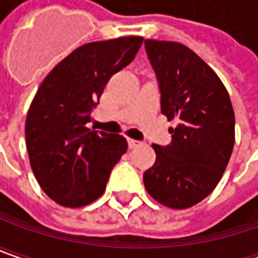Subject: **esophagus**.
Returning <instances> with one entry per match:
<instances>
[{
	"instance_id": "34e87169",
	"label": "esophagus",
	"mask_w": 258,
	"mask_h": 258,
	"mask_svg": "<svg viewBox=\"0 0 258 258\" xmlns=\"http://www.w3.org/2000/svg\"><path fill=\"white\" fill-rule=\"evenodd\" d=\"M141 143L139 140H133V139H128V147L130 149H136V147H139Z\"/></svg>"
}]
</instances>
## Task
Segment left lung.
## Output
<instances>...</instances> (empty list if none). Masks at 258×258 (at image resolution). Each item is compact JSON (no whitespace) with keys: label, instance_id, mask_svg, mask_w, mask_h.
<instances>
[{"label":"left lung","instance_id":"left-lung-1","mask_svg":"<svg viewBox=\"0 0 258 258\" xmlns=\"http://www.w3.org/2000/svg\"><path fill=\"white\" fill-rule=\"evenodd\" d=\"M156 72L162 112L172 143L153 144L156 162L144 172L149 195L162 205L186 209L205 199L221 180L235 141V115L218 75L182 43L146 40Z\"/></svg>","mask_w":258,"mask_h":258}]
</instances>
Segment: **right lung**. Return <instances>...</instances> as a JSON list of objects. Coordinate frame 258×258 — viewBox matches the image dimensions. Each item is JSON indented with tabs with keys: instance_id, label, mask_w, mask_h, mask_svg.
I'll use <instances>...</instances> for the list:
<instances>
[{
	"instance_id": "obj_1",
	"label": "right lung",
	"mask_w": 258,
	"mask_h": 258,
	"mask_svg": "<svg viewBox=\"0 0 258 258\" xmlns=\"http://www.w3.org/2000/svg\"><path fill=\"white\" fill-rule=\"evenodd\" d=\"M143 37L92 41L75 49L44 78L28 108L26 146L40 187L56 204L81 208L107 187L127 151L119 134L88 128L109 78L125 68Z\"/></svg>"
}]
</instances>
